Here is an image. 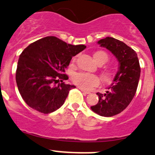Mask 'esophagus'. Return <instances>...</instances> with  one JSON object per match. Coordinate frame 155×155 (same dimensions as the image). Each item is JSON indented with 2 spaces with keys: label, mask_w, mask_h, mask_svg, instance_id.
<instances>
[{
  "label": "esophagus",
  "mask_w": 155,
  "mask_h": 155,
  "mask_svg": "<svg viewBox=\"0 0 155 155\" xmlns=\"http://www.w3.org/2000/svg\"><path fill=\"white\" fill-rule=\"evenodd\" d=\"M79 90H80L81 91L83 92V93H86V94H90V92L87 91V90H83V89H82V88H80V87H79Z\"/></svg>",
  "instance_id": "obj_1"
}]
</instances>
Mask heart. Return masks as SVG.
I'll return each instance as SVG.
<instances>
[{
	"label": "heart",
	"mask_w": 155,
	"mask_h": 155,
	"mask_svg": "<svg viewBox=\"0 0 155 155\" xmlns=\"http://www.w3.org/2000/svg\"><path fill=\"white\" fill-rule=\"evenodd\" d=\"M93 56L96 62L100 65H104L108 61V55L104 51H97ZM102 75L104 80L110 81L112 78L113 73L111 71L105 70L103 72ZM72 82L83 90H90L100 84V79L94 74H90L87 72H78L72 76Z\"/></svg>",
	"instance_id": "heart-1"
}]
</instances>
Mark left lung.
Returning <instances> with one entry per match:
<instances>
[{"label": "left lung", "instance_id": "1", "mask_svg": "<svg viewBox=\"0 0 155 155\" xmlns=\"http://www.w3.org/2000/svg\"><path fill=\"white\" fill-rule=\"evenodd\" d=\"M98 44L117 58L119 70L106 93H97L99 101L91 110L102 117H113L125 110L133 100L140 79V64L136 51L120 40L107 37Z\"/></svg>", "mask_w": 155, "mask_h": 155}]
</instances>
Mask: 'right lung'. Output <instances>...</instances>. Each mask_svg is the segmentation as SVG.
I'll use <instances>...</instances> for the list:
<instances>
[{
    "label": "right lung",
    "mask_w": 155,
    "mask_h": 155,
    "mask_svg": "<svg viewBox=\"0 0 155 155\" xmlns=\"http://www.w3.org/2000/svg\"><path fill=\"white\" fill-rule=\"evenodd\" d=\"M86 48L84 45H72L48 36L24 49L17 66L16 83L22 99L31 108L47 114L63 105L70 90L76 88L63 82L69 79L64 74L65 69L72 56Z\"/></svg>",
    "instance_id": "right-lung-1"
}]
</instances>
